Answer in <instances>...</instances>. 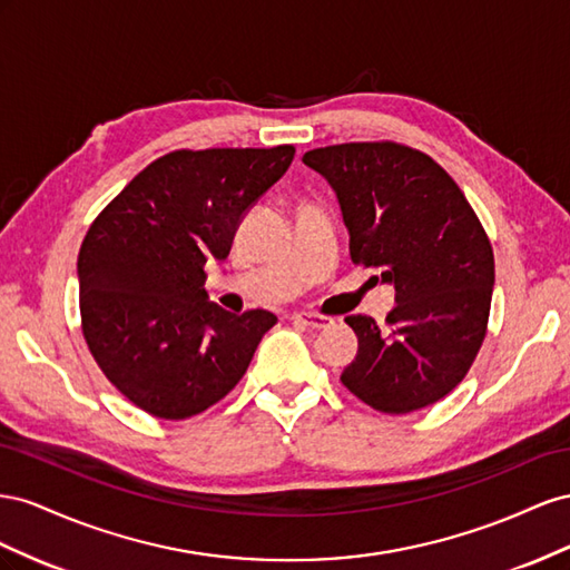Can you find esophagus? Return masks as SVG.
Segmentation results:
<instances>
[{
	"mask_svg": "<svg viewBox=\"0 0 570 570\" xmlns=\"http://www.w3.org/2000/svg\"><path fill=\"white\" fill-rule=\"evenodd\" d=\"M291 320H294L298 327H305V330H327V327H332V317H324V315H317V313H294V315H291Z\"/></svg>",
	"mask_w": 570,
	"mask_h": 570,
	"instance_id": "obj_1",
	"label": "esophagus"
}]
</instances>
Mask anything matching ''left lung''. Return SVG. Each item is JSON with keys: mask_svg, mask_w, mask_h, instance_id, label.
<instances>
[{"mask_svg": "<svg viewBox=\"0 0 570 570\" xmlns=\"http://www.w3.org/2000/svg\"><path fill=\"white\" fill-rule=\"evenodd\" d=\"M336 193L351 259L396 291L380 330L367 315L341 382L382 413H413L453 392L487 334L494 255L456 181L399 142H344L303 155Z\"/></svg>", "mask_w": 570, "mask_h": 570, "instance_id": "left-lung-1", "label": "left lung"}]
</instances>
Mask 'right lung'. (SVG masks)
<instances>
[{"mask_svg": "<svg viewBox=\"0 0 570 570\" xmlns=\"http://www.w3.org/2000/svg\"><path fill=\"white\" fill-rule=\"evenodd\" d=\"M294 145L176 150L145 167L92 222L78 253L83 336L119 392L155 417L207 411L246 375L269 311L207 301L205 263L294 161Z\"/></svg>", "mask_w": 570, "mask_h": 570, "instance_id": "1", "label": "right lung"}]
</instances>
